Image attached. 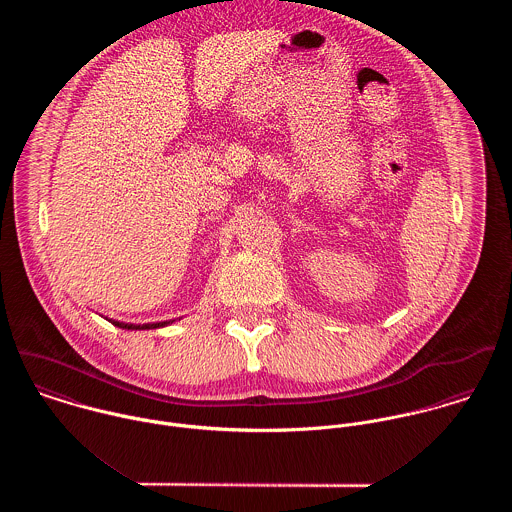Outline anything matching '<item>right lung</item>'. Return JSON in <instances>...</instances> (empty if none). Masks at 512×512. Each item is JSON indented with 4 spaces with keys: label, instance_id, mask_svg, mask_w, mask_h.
Segmentation results:
<instances>
[{
    "label": "right lung",
    "instance_id": "obj_1",
    "mask_svg": "<svg viewBox=\"0 0 512 512\" xmlns=\"http://www.w3.org/2000/svg\"><path fill=\"white\" fill-rule=\"evenodd\" d=\"M112 325L120 327V329H130V331H144V329H157V327H165L173 321H161V323H144V325H134V323H124V321H116V319H108Z\"/></svg>",
    "mask_w": 512,
    "mask_h": 512
}]
</instances>
